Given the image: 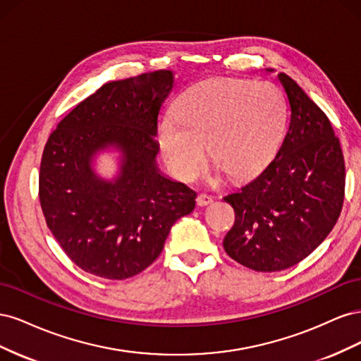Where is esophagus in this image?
<instances>
[{
    "label": "esophagus",
    "instance_id": "esophagus-1",
    "mask_svg": "<svg viewBox=\"0 0 361 361\" xmlns=\"http://www.w3.org/2000/svg\"><path fill=\"white\" fill-rule=\"evenodd\" d=\"M195 202H197V206H207L209 203H212V197L207 194H199Z\"/></svg>",
    "mask_w": 361,
    "mask_h": 361
}]
</instances>
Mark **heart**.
I'll return each mask as SVG.
<instances>
[{
    "mask_svg": "<svg viewBox=\"0 0 361 361\" xmlns=\"http://www.w3.org/2000/svg\"><path fill=\"white\" fill-rule=\"evenodd\" d=\"M285 93L269 81L209 80L185 92L162 118L158 146L169 170L190 182L203 171L207 147L232 179L257 173L274 157L288 125Z\"/></svg>",
    "mask_w": 361,
    "mask_h": 361,
    "instance_id": "heart-1",
    "label": "heart"
}]
</instances>
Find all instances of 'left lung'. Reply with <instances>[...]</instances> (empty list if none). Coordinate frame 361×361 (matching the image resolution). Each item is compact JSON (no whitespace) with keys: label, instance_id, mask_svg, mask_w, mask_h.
Masks as SVG:
<instances>
[{"label":"left lung","instance_id":"left-lung-1","mask_svg":"<svg viewBox=\"0 0 361 361\" xmlns=\"http://www.w3.org/2000/svg\"><path fill=\"white\" fill-rule=\"evenodd\" d=\"M279 81L290 106L285 140L256 178L224 197L235 209L226 253L260 272L307 257L333 231L345 197L343 154L329 117L290 76L281 72Z\"/></svg>","mask_w":361,"mask_h":361}]
</instances>
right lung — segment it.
<instances>
[{
    "mask_svg": "<svg viewBox=\"0 0 361 361\" xmlns=\"http://www.w3.org/2000/svg\"><path fill=\"white\" fill-rule=\"evenodd\" d=\"M171 71L111 81L76 105L49 135L39 199L51 233L76 267L125 280L154 264L171 226L192 212L195 194L159 171L158 116ZM121 154L113 181L92 169L99 151Z\"/></svg>",
    "mask_w": 361,
    "mask_h": 361,
    "instance_id": "obj_1",
    "label": "right lung"
}]
</instances>
